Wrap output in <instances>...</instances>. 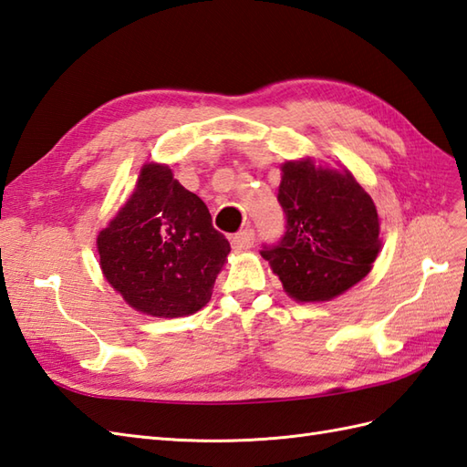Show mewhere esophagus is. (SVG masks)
Segmentation results:
<instances>
[{
    "label": "esophagus",
    "mask_w": 467,
    "mask_h": 467,
    "mask_svg": "<svg viewBox=\"0 0 467 467\" xmlns=\"http://www.w3.org/2000/svg\"><path fill=\"white\" fill-rule=\"evenodd\" d=\"M255 242V232L254 230H244L232 235V247L235 252H244V249H249Z\"/></svg>",
    "instance_id": "obj_1"
}]
</instances>
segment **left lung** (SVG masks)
<instances>
[{
    "mask_svg": "<svg viewBox=\"0 0 467 467\" xmlns=\"http://www.w3.org/2000/svg\"><path fill=\"white\" fill-rule=\"evenodd\" d=\"M285 234L264 255L295 301H328L367 275L380 249L377 206L348 170L309 158L281 166Z\"/></svg>",
    "mask_w": 467,
    "mask_h": 467,
    "instance_id": "8db88e82",
    "label": "left lung"
}]
</instances>
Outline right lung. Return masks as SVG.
<instances>
[{
	"mask_svg": "<svg viewBox=\"0 0 467 467\" xmlns=\"http://www.w3.org/2000/svg\"><path fill=\"white\" fill-rule=\"evenodd\" d=\"M100 269L132 309L186 317L212 297L230 242L206 203L164 164H144L129 202L97 237Z\"/></svg>",
	"mask_w": 467,
	"mask_h": 467,
	"instance_id": "add662e5",
	"label": "right lung"
}]
</instances>
